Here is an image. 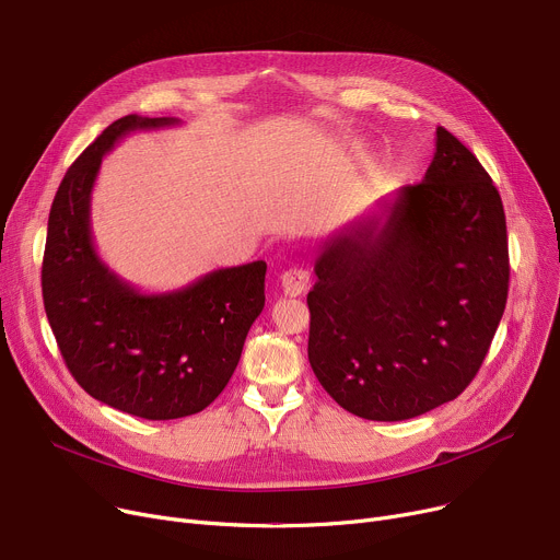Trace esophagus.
<instances>
[{"label":"esophagus","instance_id":"34e87169","mask_svg":"<svg viewBox=\"0 0 560 560\" xmlns=\"http://www.w3.org/2000/svg\"><path fill=\"white\" fill-rule=\"evenodd\" d=\"M311 285V275L304 268H290L281 275V288L288 296H300L308 290Z\"/></svg>","mask_w":560,"mask_h":560}]
</instances>
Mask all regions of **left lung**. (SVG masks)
<instances>
[{"instance_id": "obj_1", "label": "left lung", "mask_w": 560, "mask_h": 560, "mask_svg": "<svg viewBox=\"0 0 560 560\" xmlns=\"http://www.w3.org/2000/svg\"><path fill=\"white\" fill-rule=\"evenodd\" d=\"M308 292V360L347 412L405 421L457 398L509 292L504 207L468 148L436 128L423 182L330 234Z\"/></svg>"}]
</instances>
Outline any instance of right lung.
I'll list each match as a JSON object with an SVG mask.
<instances>
[{"label": "right lung", "mask_w": 560, "mask_h": 560, "mask_svg": "<svg viewBox=\"0 0 560 560\" xmlns=\"http://www.w3.org/2000/svg\"><path fill=\"white\" fill-rule=\"evenodd\" d=\"M177 124L128 115L85 148L58 186L43 260L45 311L71 376L96 400L148 421L198 415L213 402L266 306V260L141 292L94 247L92 189L103 155L135 130Z\"/></svg>", "instance_id": "1"}]
</instances>
